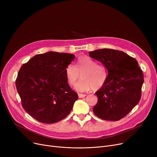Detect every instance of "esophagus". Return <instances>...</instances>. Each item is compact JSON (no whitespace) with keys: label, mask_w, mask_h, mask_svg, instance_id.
<instances>
[{"label":"esophagus","mask_w":157,"mask_h":157,"mask_svg":"<svg viewBox=\"0 0 157 157\" xmlns=\"http://www.w3.org/2000/svg\"><path fill=\"white\" fill-rule=\"evenodd\" d=\"M78 97H79V98H83V97H86V95H85V94H78Z\"/></svg>","instance_id":"1"}]
</instances>
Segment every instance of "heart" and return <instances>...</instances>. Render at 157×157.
<instances>
[{
  "label": "heart",
  "mask_w": 157,
  "mask_h": 157,
  "mask_svg": "<svg viewBox=\"0 0 157 157\" xmlns=\"http://www.w3.org/2000/svg\"><path fill=\"white\" fill-rule=\"evenodd\" d=\"M82 74V81L78 83L75 90L79 92H85L94 88H102L108 79V71L103 65L88 56H79L75 65H69L65 69V77L68 84L73 86L76 84Z\"/></svg>",
  "instance_id": "obj_1"
}]
</instances>
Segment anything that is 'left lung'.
<instances>
[{
	"label": "left lung",
	"instance_id": "obj_1",
	"mask_svg": "<svg viewBox=\"0 0 157 157\" xmlns=\"http://www.w3.org/2000/svg\"><path fill=\"white\" fill-rule=\"evenodd\" d=\"M89 56L101 62L108 72L105 84L95 92L98 101L93 111L102 120H120L141 99L143 71L136 59L121 51L100 49L89 52Z\"/></svg>",
	"mask_w": 157,
	"mask_h": 157
}]
</instances>
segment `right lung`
Listing matches in <instances>:
<instances>
[{
	"label": "right lung",
	"instance_id": "add662e5",
	"mask_svg": "<svg viewBox=\"0 0 157 157\" xmlns=\"http://www.w3.org/2000/svg\"><path fill=\"white\" fill-rule=\"evenodd\" d=\"M74 59L73 54L48 52L21 66L16 86L23 108L32 118L55 123L70 113L78 95L67 83L65 69Z\"/></svg>",
	"mask_w": 157,
	"mask_h": 157
}]
</instances>
